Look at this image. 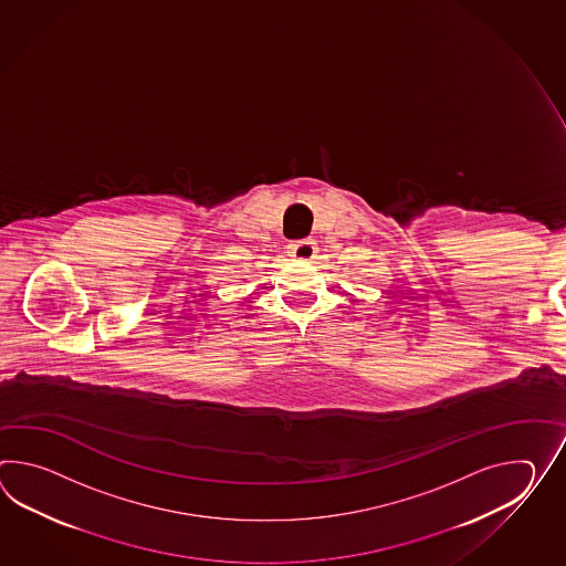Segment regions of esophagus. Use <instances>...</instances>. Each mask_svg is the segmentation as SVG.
Wrapping results in <instances>:
<instances>
[{
	"mask_svg": "<svg viewBox=\"0 0 566 566\" xmlns=\"http://www.w3.org/2000/svg\"><path fill=\"white\" fill-rule=\"evenodd\" d=\"M318 252L313 239H298L289 245V253L296 260H313L314 253Z\"/></svg>",
	"mask_w": 566,
	"mask_h": 566,
	"instance_id": "obj_1",
	"label": "esophagus"
}]
</instances>
